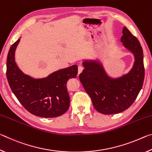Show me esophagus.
<instances>
[{
	"label": "esophagus",
	"mask_w": 152,
	"mask_h": 152,
	"mask_svg": "<svg viewBox=\"0 0 152 152\" xmlns=\"http://www.w3.org/2000/svg\"><path fill=\"white\" fill-rule=\"evenodd\" d=\"M78 69V74H80L82 72V70H84V67L82 66H79Z\"/></svg>",
	"instance_id": "1"
}]
</instances>
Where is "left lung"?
<instances>
[{
	"mask_svg": "<svg viewBox=\"0 0 152 152\" xmlns=\"http://www.w3.org/2000/svg\"><path fill=\"white\" fill-rule=\"evenodd\" d=\"M121 42L133 53L135 62L128 74L118 78L108 76L98 61H85L79 79L92 100L94 109L104 115L116 114L132 105L142 88L145 69L142 48L126 27Z\"/></svg>",
	"mask_w": 152,
	"mask_h": 152,
	"instance_id": "8db88e82",
	"label": "left lung"
}]
</instances>
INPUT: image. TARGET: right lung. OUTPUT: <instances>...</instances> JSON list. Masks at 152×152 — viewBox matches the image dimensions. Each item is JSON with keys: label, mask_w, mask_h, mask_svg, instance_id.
Listing matches in <instances>:
<instances>
[{"label": "right lung", "mask_w": 152, "mask_h": 152, "mask_svg": "<svg viewBox=\"0 0 152 152\" xmlns=\"http://www.w3.org/2000/svg\"><path fill=\"white\" fill-rule=\"evenodd\" d=\"M20 39L11 45L7 56V78L12 92L25 109L44 118L60 116L68 110L70 96L67 91L68 79L76 78L78 66H72L35 79L22 72L15 61V51Z\"/></svg>", "instance_id": "right-lung-1"}]
</instances>
